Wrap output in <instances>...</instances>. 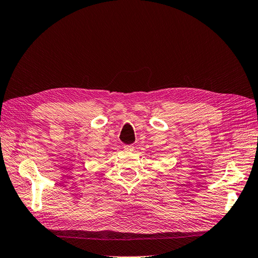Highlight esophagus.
<instances>
[{"mask_svg": "<svg viewBox=\"0 0 258 258\" xmlns=\"http://www.w3.org/2000/svg\"><path fill=\"white\" fill-rule=\"evenodd\" d=\"M134 148H135L134 145H123V150L126 151V152H128V153L134 151Z\"/></svg>", "mask_w": 258, "mask_h": 258, "instance_id": "esophagus-1", "label": "esophagus"}]
</instances>
